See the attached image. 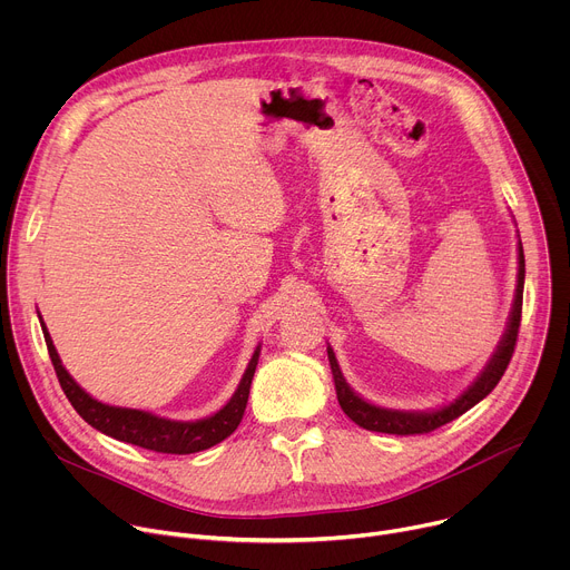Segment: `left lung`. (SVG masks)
Masks as SVG:
<instances>
[{
  "label": "left lung",
  "mask_w": 570,
  "mask_h": 570,
  "mask_svg": "<svg viewBox=\"0 0 570 570\" xmlns=\"http://www.w3.org/2000/svg\"><path fill=\"white\" fill-rule=\"evenodd\" d=\"M523 282H525V257H523V246L519 240V275H517V293H514V304H512L508 330H505L494 356L490 358V363L484 365V370L475 376V381L458 399H453L449 405H442V409H438V411H426V413L392 411V409H381V405H374V403L365 401L363 396H358L347 385V381L341 372V365L336 361L334 350L327 347L330 365H332V374H334V383H336V394H338V403H341L343 413L352 422H356L358 426H363L367 431H374V433L422 435V433H431V431L458 420L462 413L473 409L478 401H482L487 394H490L497 387V383L505 374V370L510 365V358L514 354L519 324H521V306H523Z\"/></svg>",
  "instance_id": "left-lung-1"
}]
</instances>
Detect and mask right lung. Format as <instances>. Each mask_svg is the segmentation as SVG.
<instances>
[{
    "label": "right lung",
    "mask_w": 570,
    "mask_h": 570,
    "mask_svg": "<svg viewBox=\"0 0 570 570\" xmlns=\"http://www.w3.org/2000/svg\"><path fill=\"white\" fill-rule=\"evenodd\" d=\"M40 324H42V334L47 341V350H49L56 376H58L60 387L67 394L69 403L73 405V411L83 417L92 429H97L119 442H128V444H135V446H141V449L155 451V453H174V455L198 453V451H205V449L223 442L225 438H229L236 431V426L240 424L243 413H246L250 383H253V376H255V370L259 363L262 345L255 350L236 392L232 394V399L223 405L218 413H214L212 417H205V420H196V422H176V420L157 417L146 411L119 409V405H108V403H101L95 396H90L62 367L60 356L53 347V341L45 327L42 317H40Z\"/></svg>",
    "instance_id": "right-lung-1"
}]
</instances>
